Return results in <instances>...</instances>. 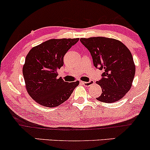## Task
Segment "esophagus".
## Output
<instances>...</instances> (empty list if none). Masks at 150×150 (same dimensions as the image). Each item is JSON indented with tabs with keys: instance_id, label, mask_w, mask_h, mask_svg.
<instances>
[{
	"instance_id": "esophagus-1",
	"label": "esophagus",
	"mask_w": 150,
	"mask_h": 150,
	"mask_svg": "<svg viewBox=\"0 0 150 150\" xmlns=\"http://www.w3.org/2000/svg\"><path fill=\"white\" fill-rule=\"evenodd\" d=\"M81 83H82V84H83L84 85H85V86L89 87V86H90V85H93V84H94V81H93V80H90V81H89V82L81 81Z\"/></svg>"
}]
</instances>
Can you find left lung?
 <instances>
[{"label":"left lung","mask_w":150,"mask_h":150,"mask_svg":"<svg viewBox=\"0 0 150 150\" xmlns=\"http://www.w3.org/2000/svg\"><path fill=\"white\" fill-rule=\"evenodd\" d=\"M80 42L90 51L95 67L105 70L103 78L96 82L102 88L97 100L112 103L122 99L130 90L135 74L129 49L120 40L109 38H83Z\"/></svg>","instance_id":"8db88e82"}]
</instances>
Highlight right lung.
Masks as SVG:
<instances>
[{
  "mask_svg": "<svg viewBox=\"0 0 150 150\" xmlns=\"http://www.w3.org/2000/svg\"><path fill=\"white\" fill-rule=\"evenodd\" d=\"M79 38L50 39L33 47L23 67L25 88L37 103L47 108L61 105L70 98L79 81L67 83L57 78L63 57Z\"/></svg>",
  "mask_w": 150,
  "mask_h": 150,
  "instance_id": "obj_1",
  "label": "right lung"
}]
</instances>
